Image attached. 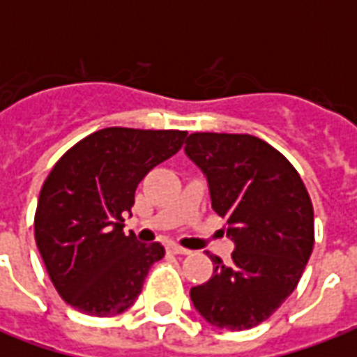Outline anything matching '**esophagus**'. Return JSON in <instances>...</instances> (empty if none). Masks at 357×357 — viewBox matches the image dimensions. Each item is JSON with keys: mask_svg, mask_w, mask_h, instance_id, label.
Here are the masks:
<instances>
[{"mask_svg": "<svg viewBox=\"0 0 357 357\" xmlns=\"http://www.w3.org/2000/svg\"><path fill=\"white\" fill-rule=\"evenodd\" d=\"M168 252H172V254L185 255V254H189L190 250L183 248V246H179V244H176V243H170V244H168Z\"/></svg>", "mask_w": 357, "mask_h": 357, "instance_id": "34e87169", "label": "esophagus"}]
</instances>
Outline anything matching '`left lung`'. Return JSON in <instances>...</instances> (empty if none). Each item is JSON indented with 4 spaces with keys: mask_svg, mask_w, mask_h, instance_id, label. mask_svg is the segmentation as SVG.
I'll list each match as a JSON object with an SVG mask.
<instances>
[{
    "mask_svg": "<svg viewBox=\"0 0 357 357\" xmlns=\"http://www.w3.org/2000/svg\"><path fill=\"white\" fill-rule=\"evenodd\" d=\"M185 155L206 176L211 207L235 244L228 265L209 255L213 276L190 289L192 305L217 328L257 326L296 289L310 259V195L293 165L252 135L192 133Z\"/></svg>",
    "mask_w": 357,
    "mask_h": 357,
    "instance_id": "1",
    "label": "left lung"
}]
</instances>
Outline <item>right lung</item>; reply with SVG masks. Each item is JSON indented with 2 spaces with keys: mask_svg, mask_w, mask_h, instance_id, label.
I'll return each instance as SVG.
<instances>
[{
  "mask_svg": "<svg viewBox=\"0 0 357 357\" xmlns=\"http://www.w3.org/2000/svg\"><path fill=\"white\" fill-rule=\"evenodd\" d=\"M185 137L176 129H100L55 162L36 206L35 238L66 304L92 317L120 315L135 304L165 246L123 235V217L137 185L178 153Z\"/></svg>",
  "mask_w": 357,
  "mask_h": 357,
  "instance_id": "right-lung-1",
  "label": "right lung"
}]
</instances>
